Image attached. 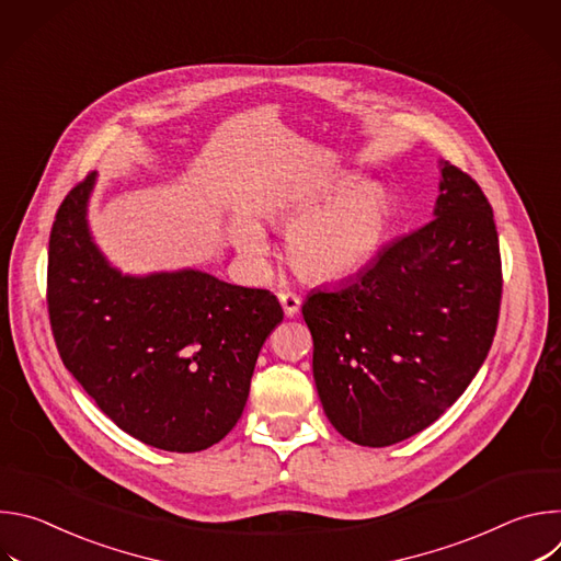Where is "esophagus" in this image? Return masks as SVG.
Wrapping results in <instances>:
<instances>
[{"label":"esophagus","mask_w":561,"mask_h":561,"mask_svg":"<svg viewBox=\"0 0 561 561\" xmlns=\"http://www.w3.org/2000/svg\"><path fill=\"white\" fill-rule=\"evenodd\" d=\"M279 304H282V308H284L286 317H293V314H297V310H299V306H301V297L295 295V293H290V290H284V293H279Z\"/></svg>","instance_id":"esophagus-1"}]
</instances>
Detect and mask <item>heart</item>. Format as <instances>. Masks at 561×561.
<instances>
[{"label": "heart", "mask_w": 561, "mask_h": 561, "mask_svg": "<svg viewBox=\"0 0 561 561\" xmlns=\"http://www.w3.org/2000/svg\"><path fill=\"white\" fill-rule=\"evenodd\" d=\"M327 184L271 215L275 226H290L286 253L290 264L312 279H344L368 266L390 224V197L379 184ZM237 251L260 266L268 253L264 230L239 219L232 228Z\"/></svg>", "instance_id": "heart-1"}]
</instances>
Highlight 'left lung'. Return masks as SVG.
<instances>
[{
	"mask_svg": "<svg viewBox=\"0 0 561 561\" xmlns=\"http://www.w3.org/2000/svg\"><path fill=\"white\" fill-rule=\"evenodd\" d=\"M439 167L435 219L301 306L324 413L359 446H390L431 426L468 388L497 331L493 208L474 180Z\"/></svg>",
	"mask_w": 561,
	"mask_h": 561,
	"instance_id": "8db88e82",
	"label": "left lung"
}]
</instances>
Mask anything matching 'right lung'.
<instances>
[{
	"instance_id": "add662e5",
	"label": "right lung",
	"mask_w": 561,
	"mask_h": 561,
	"mask_svg": "<svg viewBox=\"0 0 561 561\" xmlns=\"http://www.w3.org/2000/svg\"><path fill=\"white\" fill-rule=\"evenodd\" d=\"M98 173L61 202L48 242V314L64 366L124 433L197 453L242 417L277 297L184 268L144 277L108 264L89 228Z\"/></svg>"
}]
</instances>
